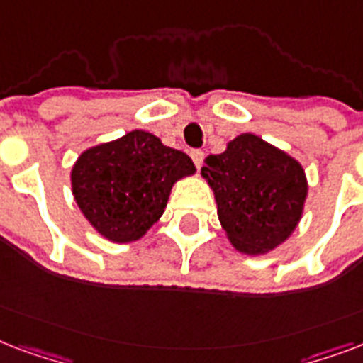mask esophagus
<instances>
[{"mask_svg":"<svg viewBox=\"0 0 363 363\" xmlns=\"http://www.w3.org/2000/svg\"><path fill=\"white\" fill-rule=\"evenodd\" d=\"M191 159H193V162H195V167L199 168L202 164V161H204V151L193 150V151H191Z\"/></svg>","mask_w":363,"mask_h":363,"instance_id":"34e87169","label":"esophagus"}]
</instances>
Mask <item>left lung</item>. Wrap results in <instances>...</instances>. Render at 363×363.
<instances>
[{
  "label": "left lung",
  "mask_w": 363,
  "mask_h": 363,
  "mask_svg": "<svg viewBox=\"0 0 363 363\" xmlns=\"http://www.w3.org/2000/svg\"><path fill=\"white\" fill-rule=\"evenodd\" d=\"M212 187L218 218L238 252H271L296 231L307 199L299 162L255 134H240L201 168Z\"/></svg>",
  "instance_id": "1"
}]
</instances>
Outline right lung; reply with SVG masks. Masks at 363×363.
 Masks as SVG:
<instances>
[{
  "instance_id": "right-lung-1",
  "label": "right lung",
  "mask_w": 363,
  "mask_h": 363,
  "mask_svg": "<svg viewBox=\"0 0 363 363\" xmlns=\"http://www.w3.org/2000/svg\"><path fill=\"white\" fill-rule=\"evenodd\" d=\"M195 174L184 151L151 132L132 130L81 153L72 191L89 223L111 242L142 238L167 208L172 185Z\"/></svg>"
}]
</instances>
